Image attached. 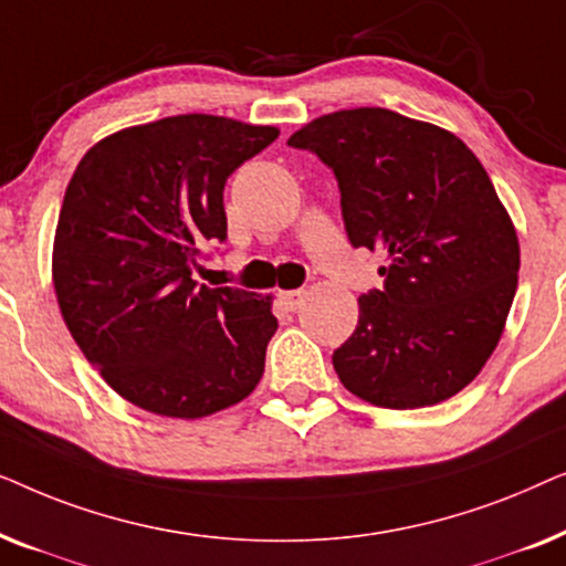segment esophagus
<instances>
[{
  "instance_id": "esophagus-1",
  "label": "esophagus",
  "mask_w": 566,
  "mask_h": 566,
  "mask_svg": "<svg viewBox=\"0 0 566 566\" xmlns=\"http://www.w3.org/2000/svg\"><path fill=\"white\" fill-rule=\"evenodd\" d=\"M277 298H281V304L289 308V312H298L306 301V291H281Z\"/></svg>"
}]
</instances>
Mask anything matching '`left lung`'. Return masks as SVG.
I'll return each mask as SVG.
<instances>
[{
	"mask_svg": "<svg viewBox=\"0 0 566 566\" xmlns=\"http://www.w3.org/2000/svg\"><path fill=\"white\" fill-rule=\"evenodd\" d=\"M332 167L353 247L384 250V289L332 355L355 397L432 407L469 386L505 329L521 244L507 208L451 130L386 107L314 118L289 138Z\"/></svg>",
	"mask_w": 566,
	"mask_h": 566,
	"instance_id": "obj_1",
	"label": "left lung"
}]
</instances>
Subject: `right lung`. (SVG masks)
Wrapping results in <instances>:
<instances>
[{"mask_svg": "<svg viewBox=\"0 0 566 566\" xmlns=\"http://www.w3.org/2000/svg\"><path fill=\"white\" fill-rule=\"evenodd\" d=\"M277 134L172 115L115 130L76 165L53 237V289L84 358L130 405L198 420L260 384L273 296L198 285L192 268L206 239H227L229 175Z\"/></svg>", "mask_w": 566, "mask_h": 566, "instance_id": "add662e5", "label": "right lung"}]
</instances>
